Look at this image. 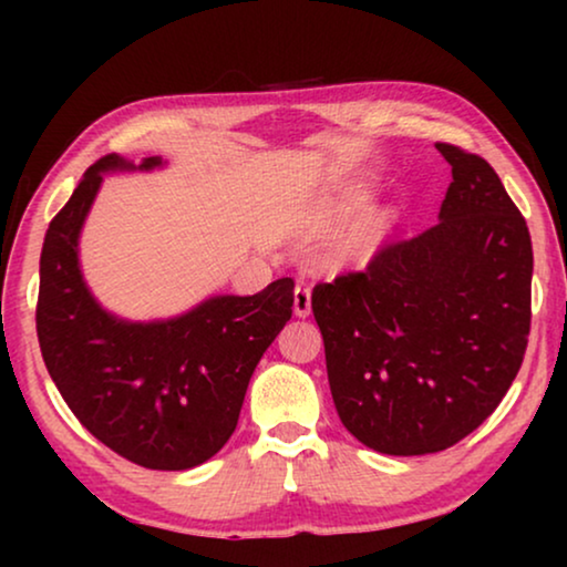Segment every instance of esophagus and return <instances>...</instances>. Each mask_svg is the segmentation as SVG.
<instances>
[{
    "label": "esophagus",
    "instance_id": "obj_1",
    "mask_svg": "<svg viewBox=\"0 0 567 567\" xmlns=\"http://www.w3.org/2000/svg\"><path fill=\"white\" fill-rule=\"evenodd\" d=\"M309 312H312V291H309L305 284H299L297 289H293V315L309 317Z\"/></svg>",
    "mask_w": 567,
    "mask_h": 567
}]
</instances>
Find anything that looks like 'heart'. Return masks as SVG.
Wrapping results in <instances>:
<instances>
[{"mask_svg":"<svg viewBox=\"0 0 567 567\" xmlns=\"http://www.w3.org/2000/svg\"><path fill=\"white\" fill-rule=\"evenodd\" d=\"M369 204V190L367 188H351L338 193V196L324 198L320 206L315 208L312 216H309V235L324 237L332 235V231L343 229L348 221L355 219L361 214V208ZM394 214L386 212V208H379V212H369L361 216L359 221L351 224L343 237L338 239V258H353V255H361L374 247L379 239L386 235V229L392 227Z\"/></svg>","mask_w":567,"mask_h":567,"instance_id":"heart-1","label":"heart"}]
</instances>
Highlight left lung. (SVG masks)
Instances as JSON below:
<instances>
[{"label": "left lung", "instance_id": "1", "mask_svg": "<svg viewBox=\"0 0 567 567\" xmlns=\"http://www.w3.org/2000/svg\"><path fill=\"white\" fill-rule=\"evenodd\" d=\"M436 150L452 165L439 224L312 291L340 421L392 456L470 436L508 392L529 336L524 216L483 157Z\"/></svg>", "mask_w": 567, "mask_h": 567}]
</instances>
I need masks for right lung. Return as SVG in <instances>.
<instances>
[{
	"instance_id": "obj_1",
	"label": "right lung",
	"mask_w": 567,
	"mask_h": 567,
	"mask_svg": "<svg viewBox=\"0 0 567 567\" xmlns=\"http://www.w3.org/2000/svg\"><path fill=\"white\" fill-rule=\"evenodd\" d=\"M162 167V157L107 154L84 173L45 231L35 324L53 384L92 436L142 467L190 470L235 433L252 371L291 320L293 281L214 293L162 320L100 305L80 262L90 208L105 175Z\"/></svg>"
}]
</instances>
